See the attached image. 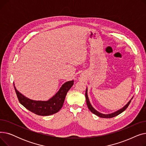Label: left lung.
<instances>
[{
	"instance_id": "1",
	"label": "left lung",
	"mask_w": 146,
	"mask_h": 146,
	"mask_svg": "<svg viewBox=\"0 0 146 146\" xmlns=\"http://www.w3.org/2000/svg\"><path fill=\"white\" fill-rule=\"evenodd\" d=\"M88 89H87V88H86V93H85V96H86V104H87V105H88V108H89V110L92 112L93 113H94V114H95L96 115H97V116H98V117H101V118H112V117H116V116H117L118 115H119V114H120L121 113H122V112H124L127 108V107L128 106V105H129V104H130V102H131V99H133V98H131V100H130L124 107L123 108H122L121 109H120V110H118L117 111H116V112H113V113H109V114H103V113H100L99 112H98V111H97L96 110H95L94 108H93V106L91 105V104H90V102H89V98H88Z\"/></svg>"
}]
</instances>
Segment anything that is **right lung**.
<instances>
[{
	"instance_id": "right-lung-1",
	"label": "right lung",
	"mask_w": 146,
	"mask_h": 146,
	"mask_svg": "<svg viewBox=\"0 0 146 146\" xmlns=\"http://www.w3.org/2000/svg\"><path fill=\"white\" fill-rule=\"evenodd\" d=\"M74 81H68L61 86L57 93L48 101H34L21 94L15 87V90L21 104L25 108L38 115L47 116L56 113L62 108L67 92L73 85Z\"/></svg>"
}]
</instances>
